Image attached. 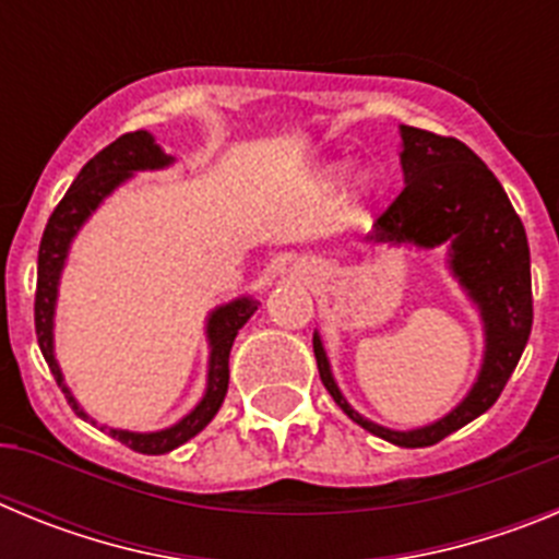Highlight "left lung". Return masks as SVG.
Instances as JSON below:
<instances>
[{
    "mask_svg": "<svg viewBox=\"0 0 559 559\" xmlns=\"http://www.w3.org/2000/svg\"><path fill=\"white\" fill-rule=\"evenodd\" d=\"M403 173L406 187L374 221V243L433 246L451 240V269L481 308L487 353L476 386L448 417L417 431H389L349 408L330 374L322 341L313 335V353L324 389L341 412L374 437L400 448L437 445L501 397L532 333L530 240L512 210L501 181L476 153L453 136L403 126Z\"/></svg>",
    "mask_w": 559,
    "mask_h": 559,
    "instance_id": "left-lung-1",
    "label": "left lung"
}]
</instances>
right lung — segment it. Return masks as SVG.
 <instances>
[{
    "instance_id": "right-lung-1",
    "label": "right lung",
    "mask_w": 559,
    "mask_h": 559,
    "mask_svg": "<svg viewBox=\"0 0 559 559\" xmlns=\"http://www.w3.org/2000/svg\"><path fill=\"white\" fill-rule=\"evenodd\" d=\"M170 156L162 153V147L153 142L147 131H131L122 133L120 140H114L111 145L103 147L95 159H88L83 170L78 173V179L67 190L61 204L52 210L44 229L41 246H38V283H36V335L38 347H41L44 360L49 364V372L61 386L63 397L69 400V406L75 408L81 417V406L75 397L69 394L63 374L56 364V353H52V313H56V296H58V280H61L63 260H67L69 243L83 226V221L97 210L103 199L117 185L131 176L133 170H156V167L170 165ZM257 310V302L251 299H235V302L224 305L210 316L206 324V335H210V383H206V394L199 406L192 408L181 423L173 428L156 433H131L117 431L111 428V437L120 439L122 445H128L136 453H147V456H159V453L173 451V448L185 445L187 439H192L199 431H204L215 414H218L221 403L226 397V386H229V353L235 344L237 330L243 328Z\"/></svg>"
}]
</instances>
